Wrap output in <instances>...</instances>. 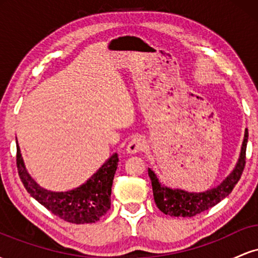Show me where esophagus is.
Segmentation results:
<instances>
[{
    "mask_svg": "<svg viewBox=\"0 0 258 258\" xmlns=\"http://www.w3.org/2000/svg\"><path fill=\"white\" fill-rule=\"evenodd\" d=\"M144 148H146V142H144V139H142L141 137H135L128 142V144H127L126 153L130 154V155H133V154H137L138 152H141V150H143Z\"/></svg>",
    "mask_w": 258,
    "mask_h": 258,
    "instance_id": "obj_1",
    "label": "esophagus"
}]
</instances>
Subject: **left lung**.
<instances>
[{
	"mask_svg": "<svg viewBox=\"0 0 258 258\" xmlns=\"http://www.w3.org/2000/svg\"><path fill=\"white\" fill-rule=\"evenodd\" d=\"M248 139V131L245 128L240 154L235 166L218 185L205 191H188L180 188H170L160 182L156 173L152 168H148V174L152 180L153 195L156 206L165 215L173 217H193V216L206 211L210 207L217 205L220 201L232 193L238 180L240 179L245 167V154Z\"/></svg>",
	"mask_w": 258,
	"mask_h": 258,
	"instance_id": "1",
	"label": "left lung"
}]
</instances>
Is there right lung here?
<instances>
[{
  "label": "right lung",
  "mask_w": 258,
  "mask_h": 258,
  "mask_svg": "<svg viewBox=\"0 0 258 258\" xmlns=\"http://www.w3.org/2000/svg\"><path fill=\"white\" fill-rule=\"evenodd\" d=\"M117 162V153H114L81 185L72 190L53 191L41 186L28 172L17 141L18 172L28 193L53 215L70 223H94L108 212Z\"/></svg>",
  "instance_id": "right-lung-1"
}]
</instances>
